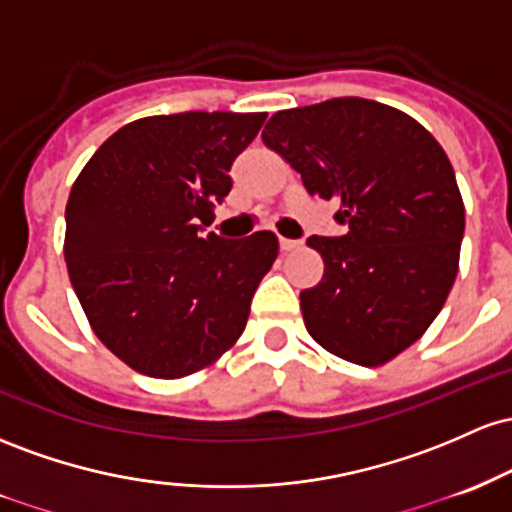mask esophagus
Segmentation results:
<instances>
[{
  "label": "esophagus",
  "mask_w": 512,
  "mask_h": 512,
  "mask_svg": "<svg viewBox=\"0 0 512 512\" xmlns=\"http://www.w3.org/2000/svg\"><path fill=\"white\" fill-rule=\"evenodd\" d=\"M302 246V241L300 239H285V237H280V249L285 251V254H290V251H297Z\"/></svg>",
  "instance_id": "obj_1"
}]
</instances>
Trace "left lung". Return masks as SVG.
Listing matches in <instances>:
<instances>
[{"mask_svg":"<svg viewBox=\"0 0 512 512\" xmlns=\"http://www.w3.org/2000/svg\"><path fill=\"white\" fill-rule=\"evenodd\" d=\"M309 195L338 200L343 237H309L324 275L300 292L309 336L377 367L426 333L450 295L464 203L445 149L418 120L370 99L278 111L261 132Z\"/></svg>","mask_w":512,"mask_h":512,"instance_id":"8db88e82","label":"left lung"}]
</instances>
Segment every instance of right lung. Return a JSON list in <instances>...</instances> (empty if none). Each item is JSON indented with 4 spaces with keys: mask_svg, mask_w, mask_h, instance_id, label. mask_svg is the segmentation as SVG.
I'll return each mask as SVG.
<instances>
[{
    "mask_svg": "<svg viewBox=\"0 0 512 512\" xmlns=\"http://www.w3.org/2000/svg\"><path fill=\"white\" fill-rule=\"evenodd\" d=\"M266 113L132 120L74 181L65 261L96 338L132 370L179 380L239 341L278 237L203 234L232 191L229 169Z\"/></svg>",
    "mask_w": 512,
    "mask_h": 512,
    "instance_id": "right-lung-1",
    "label": "right lung"
}]
</instances>
